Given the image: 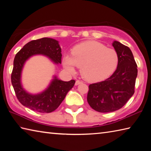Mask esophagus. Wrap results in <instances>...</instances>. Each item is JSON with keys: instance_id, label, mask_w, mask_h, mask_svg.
Returning a JSON list of instances; mask_svg holds the SVG:
<instances>
[{"instance_id": "obj_1", "label": "esophagus", "mask_w": 151, "mask_h": 151, "mask_svg": "<svg viewBox=\"0 0 151 151\" xmlns=\"http://www.w3.org/2000/svg\"><path fill=\"white\" fill-rule=\"evenodd\" d=\"M82 83H83V82L81 81H78V80L76 81V82H75V85H78L79 84H81Z\"/></svg>"}]
</instances>
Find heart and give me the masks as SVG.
Instances as JSON below:
<instances>
[{"instance_id": "obj_1", "label": "heart", "mask_w": 151, "mask_h": 151, "mask_svg": "<svg viewBox=\"0 0 151 151\" xmlns=\"http://www.w3.org/2000/svg\"><path fill=\"white\" fill-rule=\"evenodd\" d=\"M71 55L72 57L65 56L64 65L70 71L75 70L76 66L81 68L82 76L89 82L108 78L119 65V55L115 50L94 40L76 45L71 50Z\"/></svg>"}]
</instances>
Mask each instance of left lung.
Here are the masks:
<instances>
[{
    "label": "left lung",
    "mask_w": 151,
    "mask_h": 151,
    "mask_svg": "<svg viewBox=\"0 0 151 151\" xmlns=\"http://www.w3.org/2000/svg\"><path fill=\"white\" fill-rule=\"evenodd\" d=\"M112 46L118 53L119 65L105 81L88 86L87 101L99 112H110L121 109L134 93L137 65L130 48L118 41Z\"/></svg>",
    "instance_id": "left-lung-1"
}]
</instances>
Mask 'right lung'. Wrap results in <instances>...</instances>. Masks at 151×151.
<instances>
[{
    "mask_svg": "<svg viewBox=\"0 0 151 151\" xmlns=\"http://www.w3.org/2000/svg\"><path fill=\"white\" fill-rule=\"evenodd\" d=\"M36 55L47 56L55 64L61 63V48L58 42L50 38L34 40L25 45L15 56L11 83L18 100L22 105L32 111L48 113L55 111L66 94L75 85V81L65 82L55 76L50 85L42 93L31 94L25 91L21 85V73L26 60Z\"/></svg>",
    "mask_w": 151,
    "mask_h": 151,
    "instance_id": "right-lung-1",
    "label": "right lung"
}]
</instances>
